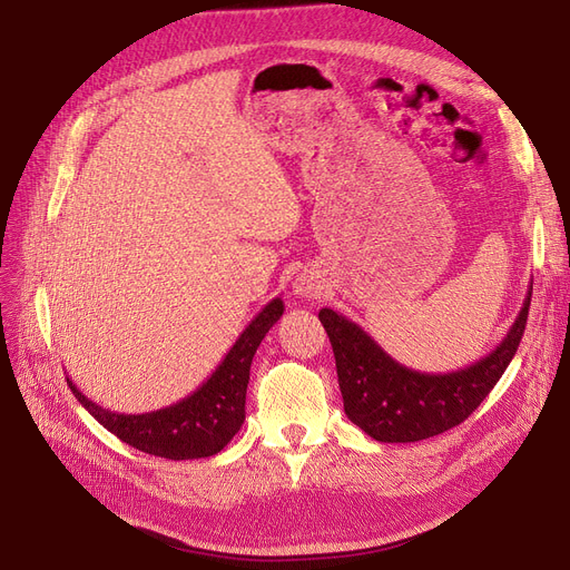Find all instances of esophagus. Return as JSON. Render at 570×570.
I'll return each mask as SVG.
<instances>
[{
	"label": "esophagus",
	"instance_id": "esophagus-1",
	"mask_svg": "<svg viewBox=\"0 0 570 570\" xmlns=\"http://www.w3.org/2000/svg\"><path fill=\"white\" fill-rule=\"evenodd\" d=\"M293 291H295V295H301V297H316L323 291V282L316 273H309V269H305V273L297 275V279L293 284Z\"/></svg>",
	"mask_w": 570,
	"mask_h": 570
}]
</instances>
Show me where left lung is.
<instances>
[{"mask_svg":"<svg viewBox=\"0 0 570 570\" xmlns=\"http://www.w3.org/2000/svg\"><path fill=\"white\" fill-rule=\"evenodd\" d=\"M529 305L531 284L501 344L473 365L448 374H425L400 365L361 325L323 307L318 318L335 351L348 421L383 443L421 441L460 425L511 365L524 335Z\"/></svg>","mask_w":570,"mask_h":570,"instance_id":"8db88e82","label":"left lung"}]
</instances>
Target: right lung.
Listing matches in <instances>:
<instances>
[{
    "mask_svg": "<svg viewBox=\"0 0 570 570\" xmlns=\"http://www.w3.org/2000/svg\"><path fill=\"white\" fill-rule=\"evenodd\" d=\"M284 314L282 297L269 301L235 340L217 370L191 395L147 413H117L85 397L71 379L76 400L117 439L166 460L217 455L245 423L249 367L265 333Z\"/></svg>",
    "mask_w": 570,
    "mask_h": 570,
    "instance_id": "1",
    "label": "right lung"
}]
</instances>
